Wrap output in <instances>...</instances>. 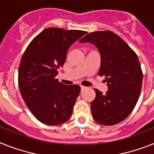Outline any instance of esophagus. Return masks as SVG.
Masks as SVG:
<instances>
[{"label":"esophagus","mask_w":154,"mask_h":154,"mask_svg":"<svg viewBox=\"0 0 154 154\" xmlns=\"http://www.w3.org/2000/svg\"><path fill=\"white\" fill-rule=\"evenodd\" d=\"M80 87H81V91H83V90H85V89L86 88V86H81Z\"/></svg>","instance_id":"esophagus-1"}]
</instances>
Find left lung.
Returning a JSON list of instances; mask_svg holds the SVG:
<instances>
[{"mask_svg": "<svg viewBox=\"0 0 154 154\" xmlns=\"http://www.w3.org/2000/svg\"><path fill=\"white\" fill-rule=\"evenodd\" d=\"M79 42H91L101 53L98 75L105 76V94L94 89L91 102L93 118L97 123L110 126L119 124L133 111L143 84V71L138 56L120 36L110 30L86 34Z\"/></svg>", "mask_w": 154, "mask_h": 154, "instance_id": "1", "label": "left lung"}]
</instances>
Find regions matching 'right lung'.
Wrapping results in <instances>:
<instances>
[{"label":"right lung","instance_id":"right-lung-1","mask_svg":"<svg viewBox=\"0 0 154 154\" xmlns=\"http://www.w3.org/2000/svg\"><path fill=\"white\" fill-rule=\"evenodd\" d=\"M86 34L83 30L49 27L38 34L23 54L19 88L26 106L43 124H61L72 116L81 88L77 84H63L56 76L69 47Z\"/></svg>","mask_w":154,"mask_h":154}]
</instances>
